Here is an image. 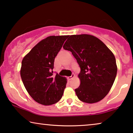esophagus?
<instances>
[{
	"mask_svg": "<svg viewBox=\"0 0 133 133\" xmlns=\"http://www.w3.org/2000/svg\"><path fill=\"white\" fill-rule=\"evenodd\" d=\"M74 77H75V75L72 74L70 76H69V77H67V79H68V80H71L72 79H73V78H74Z\"/></svg>",
	"mask_w": 133,
	"mask_h": 133,
	"instance_id": "esophagus-1",
	"label": "esophagus"
}]
</instances>
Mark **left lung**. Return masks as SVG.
Wrapping results in <instances>:
<instances>
[{"mask_svg": "<svg viewBox=\"0 0 133 133\" xmlns=\"http://www.w3.org/2000/svg\"><path fill=\"white\" fill-rule=\"evenodd\" d=\"M75 58L81 68L78 99L85 103L100 101L108 94L117 74L115 55L101 40L89 34L69 36L63 46Z\"/></svg>", "mask_w": 133, "mask_h": 133, "instance_id": "left-lung-1", "label": "left lung"}]
</instances>
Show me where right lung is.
Instances as JSON below:
<instances>
[{
	"instance_id": "1",
	"label": "right lung",
	"mask_w": 133,
	"mask_h": 133,
	"mask_svg": "<svg viewBox=\"0 0 133 133\" xmlns=\"http://www.w3.org/2000/svg\"><path fill=\"white\" fill-rule=\"evenodd\" d=\"M69 35L49 36L41 40L22 59V80L35 101L44 105L58 102L64 93L67 79L54 75L55 58Z\"/></svg>"
}]
</instances>
